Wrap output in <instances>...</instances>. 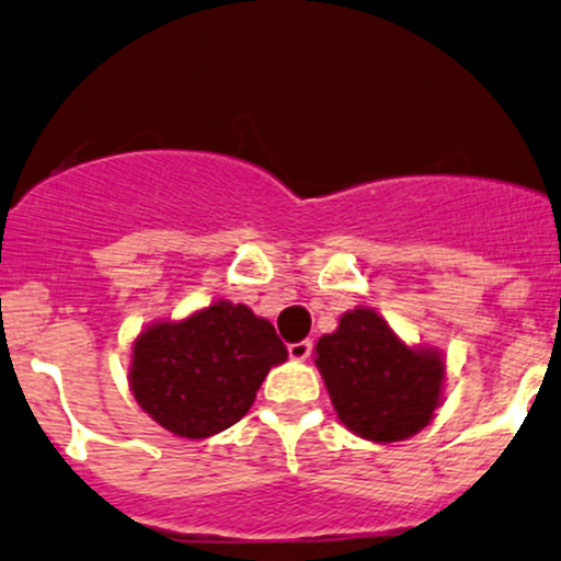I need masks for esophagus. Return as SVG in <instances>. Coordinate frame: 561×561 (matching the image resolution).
I'll use <instances>...</instances> for the list:
<instances>
[{
    "label": "esophagus",
    "mask_w": 561,
    "mask_h": 561,
    "mask_svg": "<svg viewBox=\"0 0 561 561\" xmlns=\"http://www.w3.org/2000/svg\"><path fill=\"white\" fill-rule=\"evenodd\" d=\"M310 352H312L310 339H305V342H297V344H288V355H291V360H307Z\"/></svg>",
    "instance_id": "34e87169"
}]
</instances>
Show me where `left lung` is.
I'll use <instances>...</instances> for the list:
<instances>
[{
  "label": "left lung",
  "instance_id": "8db88e82",
  "mask_svg": "<svg viewBox=\"0 0 561 561\" xmlns=\"http://www.w3.org/2000/svg\"><path fill=\"white\" fill-rule=\"evenodd\" d=\"M314 365L339 421L370 443L413 437L443 402V355L405 344L370 307L344 312L339 329L318 339Z\"/></svg>",
  "mask_w": 561,
  "mask_h": 561
}]
</instances>
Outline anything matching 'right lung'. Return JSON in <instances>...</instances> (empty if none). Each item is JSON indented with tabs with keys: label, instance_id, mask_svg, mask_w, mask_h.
Wrapping results in <instances>:
<instances>
[{
	"label": "right lung",
	"instance_id": "add662e5",
	"mask_svg": "<svg viewBox=\"0 0 561 561\" xmlns=\"http://www.w3.org/2000/svg\"><path fill=\"white\" fill-rule=\"evenodd\" d=\"M286 357L270 320L217 299L135 339L129 389L167 432L206 439L247 416L264 376Z\"/></svg>",
	"mask_w": 561,
	"mask_h": 561
}]
</instances>
